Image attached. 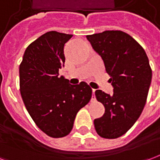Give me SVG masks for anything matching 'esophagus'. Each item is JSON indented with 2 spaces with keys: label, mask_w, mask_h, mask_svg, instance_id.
<instances>
[{
  "label": "esophagus",
  "mask_w": 160,
  "mask_h": 160,
  "mask_svg": "<svg viewBox=\"0 0 160 160\" xmlns=\"http://www.w3.org/2000/svg\"><path fill=\"white\" fill-rule=\"evenodd\" d=\"M94 92H95V90H94V89H92V99H91V100H92V101H95V99H96V98H95Z\"/></svg>",
  "instance_id": "1"
}]
</instances>
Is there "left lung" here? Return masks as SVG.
Returning <instances> with one entry per match:
<instances>
[{"label":"left lung","mask_w":160,"mask_h":160,"mask_svg":"<svg viewBox=\"0 0 160 160\" xmlns=\"http://www.w3.org/2000/svg\"><path fill=\"white\" fill-rule=\"evenodd\" d=\"M94 50L104 61L114 92H95L104 114L94 120L98 134L105 139L122 136L140 118L148 98L152 69L144 49L128 33L105 31L87 35Z\"/></svg>","instance_id":"1"}]
</instances>
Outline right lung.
<instances>
[{
	"label": "right lung",
	"instance_id": "obj_1",
	"mask_svg": "<svg viewBox=\"0 0 160 160\" xmlns=\"http://www.w3.org/2000/svg\"><path fill=\"white\" fill-rule=\"evenodd\" d=\"M73 37L52 31L26 48L19 65V90L26 110L40 129L53 138L69 134L78 111L92 98L86 82L71 85L59 76L64 45Z\"/></svg>",
	"mask_w": 160,
	"mask_h": 160
}]
</instances>
